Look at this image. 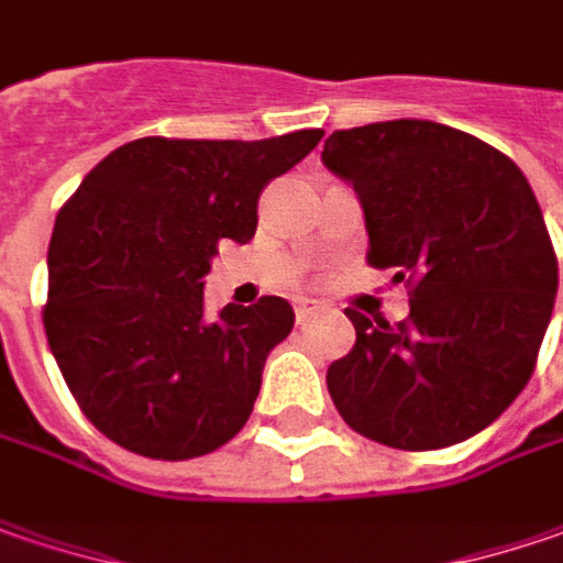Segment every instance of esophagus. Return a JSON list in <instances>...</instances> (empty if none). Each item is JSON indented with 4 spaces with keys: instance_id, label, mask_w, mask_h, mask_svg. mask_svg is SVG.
<instances>
[{
    "instance_id": "esophagus-1",
    "label": "esophagus",
    "mask_w": 563,
    "mask_h": 563,
    "mask_svg": "<svg viewBox=\"0 0 563 563\" xmlns=\"http://www.w3.org/2000/svg\"><path fill=\"white\" fill-rule=\"evenodd\" d=\"M313 313H320V300H310V297H297L295 300V320L297 323H307Z\"/></svg>"
}]
</instances>
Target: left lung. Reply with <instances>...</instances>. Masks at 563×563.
Segmentation results:
<instances>
[{
    "label": "left lung",
    "instance_id": "1",
    "mask_svg": "<svg viewBox=\"0 0 563 563\" xmlns=\"http://www.w3.org/2000/svg\"><path fill=\"white\" fill-rule=\"evenodd\" d=\"M323 164L357 192L367 263L411 288L402 323L345 310L357 339L325 371L339 415L396 450L485 431L532 377L558 295L529 180L488 142L431 120L339 129Z\"/></svg>",
    "mask_w": 563,
    "mask_h": 563
}]
</instances>
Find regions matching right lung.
Masks as SVG:
<instances>
[{"mask_svg":"<svg viewBox=\"0 0 563 563\" xmlns=\"http://www.w3.org/2000/svg\"><path fill=\"white\" fill-rule=\"evenodd\" d=\"M320 139L323 129L260 142L135 139L59 209L43 329L100 434L174 463L224 446L246 424L295 310L263 297L206 320L202 278L221 240H253L260 192Z\"/></svg>","mask_w":563,"mask_h":563,"instance_id":"obj_1","label":"right lung"}]
</instances>
